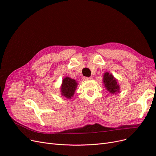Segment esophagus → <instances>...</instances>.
Instances as JSON below:
<instances>
[{
  "mask_svg": "<svg viewBox=\"0 0 156 156\" xmlns=\"http://www.w3.org/2000/svg\"><path fill=\"white\" fill-rule=\"evenodd\" d=\"M91 79H92V78L90 77H83V80H84V81H88V80H91Z\"/></svg>",
  "mask_w": 156,
  "mask_h": 156,
  "instance_id": "34e87169",
  "label": "esophagus"
}]
</instances>
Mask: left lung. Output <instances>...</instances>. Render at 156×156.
I'll use <instances>...</instances> for the list:
<instances>
[{
	"label": "left lung",
	"instance_id": "left-lung-1",
	"mask_svg": "<svg viewBox=\"0 0 156 156\" xmlns=\"http://www.w3.org/2000/svg\"><path fill=\"white\" fill-rule=\"evenodd\" d=\"M103 83L105 84L106 89L111 93L115 94L116 92H119V85L117 84L116 80L112 74L106 72L103 76Z\"/></svg>",
	"mask_w": 156,
	"mask_h": 156
}]
</instances>
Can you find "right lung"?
<instances>
[{
	"label": "right lung",
	"instance_id": "obj_1",
	"mask_svg": "<svg viewBox=\"0 0 156 156\" xmlns=\"http://www.w3.org/2000/svg\"><path fill=\"white\" fill-rule=\"evenodd\" d=\"M77 86L76 81L69 77H66L63 79L61 87V94L67 98H71L74 94L75 89Z\"/></svg>",
	"mask_w": 156,
	"mask_h": 156
}]
</instances>
